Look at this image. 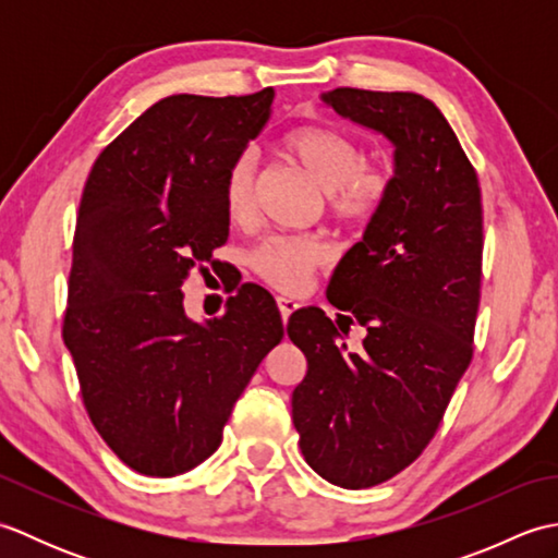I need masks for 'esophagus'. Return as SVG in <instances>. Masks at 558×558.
Instances as JSON below:
<instances>
[{"instance_id":"esophagus-1","label":"esophagus","mask_w":558,"mask_h":558,"mask_svg":"<svg viewBox=\"0 0 558 558\" xmlns=\"http://www.w3.org/2000/svg\"><path fill=\"white\" fill-rule=\"evenodd\" d=\"M276 302H278V310H280V316H282V322L288 324V318H290V314H294L298 312V302L294 300H290V298H276Z\"/></svg>"}]
</instances>
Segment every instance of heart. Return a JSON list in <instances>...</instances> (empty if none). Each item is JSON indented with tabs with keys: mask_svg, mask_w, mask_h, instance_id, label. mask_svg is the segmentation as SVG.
<instances>
[{
	"mask_svg": "<svg viewBox=\"0 0 558 558\" xmlns=\"http://www.w3.org/2000/svg\"><path fill=\"white\" fill-rule=\"evenodd\" d=\"M280 153L324 189L328 213L340 222H364L381 208L390 189L384 162L364 160V146L336 126L310 124L280 138ZM222 206L234 225L252 222L256 213V165L244 156L222 177ZM330 258L322 234H270L248 254L256 276L278 290L294 292Z\"/></svg>",
	"mask_w": 558,
	"mask_h": 558,
	"instance_id": "b5f03b06",
	"label": "heart"
}]
</instances>
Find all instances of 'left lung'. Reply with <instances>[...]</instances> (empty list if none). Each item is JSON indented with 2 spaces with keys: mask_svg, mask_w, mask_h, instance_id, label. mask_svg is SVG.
<instances>
[{
  "mask_svg": "<svg viewBox=\"0 0 558 558\" xmlns=\"http://www.w3.org/2000/svg\"><path fill=\"white\" fill-rule=\"evenodd\" d=\"M324 100L396 146L384 204L328 286V302L350 312L340 318L366 328L362 350L345 352L316 306L288 324L306 357L292 393L302 456L330 484L366 489L422 456L472 362L484 210L477 172L432 100L362 88Z\"/></svg>",
  "mask_w": 558,
  "mask_h": 558,
  "instance_id": "obj_1",
  "label": "left lung"
}]
</instances>
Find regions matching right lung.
<instances>
[{"label": "right lung", "mask_w": 558, "mask_h": 558, "mask_svg": "<svg viewBox=\"0 0 558 558\" xmlns=\"http://www.w3.org/2000/svg\"><path fill=\"white\" fill-rule=\"evenodd\" d=\"M272 96L165 98L100 150L83 186L62 338L93 426L146 477L182 475L220 446L236 398L286 336L252 282L208 324L182 304L192 270L216 266L213 248L228 242L222 177Z\"/></svg>", "instance_id": "1"}]
</instances>
